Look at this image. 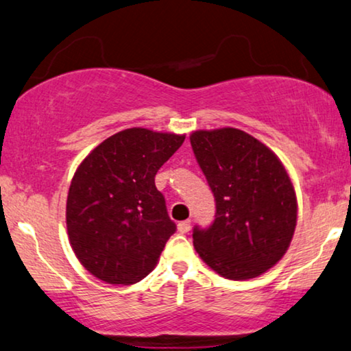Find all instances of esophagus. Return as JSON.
Wrapping results in <instances>:
<instances>
[{
	"label": "esophagus",
	"instance_id": "esophagus-1",
	"mask_svg": "<svg viewBox=\"0 0 351 351\" xmlns=\"http://www.w3.org/2000/svg\"><path fill=\"white\" fill-rule=\"evenodd\" d=\"M191 229V221L190 219H185V221H180L179 224H177V230L180 232V234H186L188 230Z\"/></svg>",
	"mask_w": 351,
	"mask_h": 351
}]
</instances>
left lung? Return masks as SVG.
I'll list each match as a JSON object with an SVG mask.
<instances>
[{
  "instance_id": "left-lung-1",
  "label": "left lung",
  "mask_w": 351,
  "mask_h": 351,
  "mask_svg": "<svg viewBox=\"0 0 351 351\" xmlns=\"http://www.w3.org/2000/svg\"><path fill=\"white\" fill-rule=\"evenodd\" d=\"M191 147L217 202L194 250L223 278H257L281 261L296 226V196L276 155L239 128L191 133Z\"/></svg>"
}]
</instances>
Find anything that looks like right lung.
Returning a JSON list of instances; mask_svg holds the SVG:
<instances>
[{
  "label": "right lung",
  "instance_id": "right-lung-1",
  "mask_svg": "<svg viewBox=\"0 0 351 351\" xmlns=\"http://www.w3.org/2000/svg\"><path fill=\"white\" fill-rule=\"evenodd\" d=\"M185 134L127 128L86 157L69 188L66 221L82 265L108 284L139 282L157 265L176 223L155 174Z\"/></svg>",
  "mask_w": 351,
  "mask_h": 351
}]
</instances>
